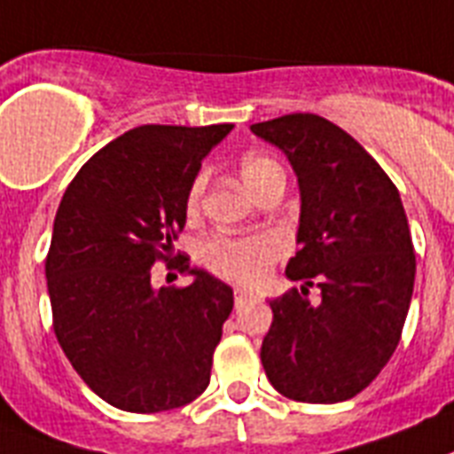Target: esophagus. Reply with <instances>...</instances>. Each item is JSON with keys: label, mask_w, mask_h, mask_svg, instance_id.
I'll return each instance as SVG.
<instances>
[{"label": "esophagus", "mask_w": 454, "mask_h": 454, "mask_svg": "<svg viewBox=\"0 0 454 454\" xmlns=\"http://www.w3.org/2000/svg\"><path fill=\"white\" fill-rule=\"evenodd\" d=\"M248 297H250V294H248V292H246V290H236V292H234V301H236V306H239V303L246 301V299H248Z\"/></svg>", "instance_id": "esophagus-1"}]
</instances>
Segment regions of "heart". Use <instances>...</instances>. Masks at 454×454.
Instances as JSON below:
<instances>
[{"mask_svg":"<svg viewBox=\"0 0 454 454\" xmlns=\"http://www.w3.org/2000/svg\"><path fill=\"white\" fill-rule=\"evenodd\" d=\"M278 164L262 155H248L243 157L241 162V178L248 190H253L260 181H264L269 174L278 171ZM201 190H204V176H197L194 183L190 185L187 192V206L194 208L200 204ZM201 262L211 269L213 273H218L223 278L241 283V286H253L257 280H262L264 271H267L269 262L276 254V243L271 236L254 234V236H241V239H230V236H213L208 241L201 243L200 248Z\"/></svg>","mask_w":454,"mask_h":454,"instance_id":"obj_1","label":"heart"}]
</instances>
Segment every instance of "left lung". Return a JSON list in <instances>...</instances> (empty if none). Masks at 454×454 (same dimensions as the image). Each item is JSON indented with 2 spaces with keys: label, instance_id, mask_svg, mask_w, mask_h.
<instances>
[{
  "label": "left lung",
  "instance_id": "left-lung-1",
  "mask_svg": "<svg viewBox=\"0 0 454 454\" xmlns=\"http://www.w3.org/2000/svg\"><path fill=\"white\" fill-rule=\"evenodd\" d=\"M297 174V254L287 278L301 292L273 299L262 340L269 383L287 399H353L389 362L413 297L415 253L395 183L348 132L313 114L250 125ZM321 287L310 302L308 287Z\"/></svg>",
  "mask_w": 454,
  "mask_h": 454
}]
</instances>
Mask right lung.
<instances>
[{
	"instance_id": "right-lung-1",
	"label": "right lung",
	"mask_w": 454,
	"mask_h": 454,
	"mask_svg": "<svg viewBox=\"0 0 454 454\" xmlns=\"http://www.w3.org/2000/svg\"><path fill=\"white\" fill-rule=\"evenodd\" d=\"M134 127L81 167L59 201L46 257L52 329L95 395L127 413H162L208 387L234 292L187 257V287L153 286L171 262L201 160L231 132Z\"/></svg>"
}]
</instances>
